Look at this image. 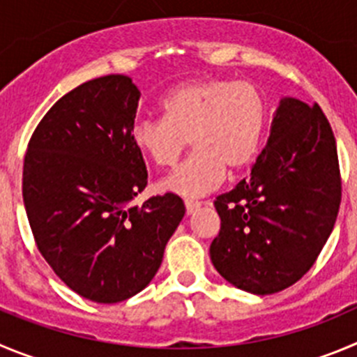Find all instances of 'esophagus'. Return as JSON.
Listing matches in <instances>:
<instances>
[{
  "label": "esophagus",
  "instance_id": "1",
  "mask_svg": "<svg viewBox=\"0 0 357 357\" xmlns=\"http://www.w3.org/2000/svg\"><path fill=\"white\" fill-rule=\"evenodd\" d=\"M201 202L197 201H185V208H186V215H194L199 208H201Z\"/></svg>",
  "mask_w": 357,
  "mask_h": 357
}]
</instances>
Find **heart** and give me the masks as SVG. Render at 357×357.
<instances>
[{"instance_id":"1","label":"heart","mask_w":357,"mask_h":357,"mask_svg":"<svg viewBox=\"0 0 357 357\" xmlns=\"http://www.w3.org/2000/svg\"><path fill=\"white\" fill-rule=\"evenodd\" d=\"M162 118L139 119L133 146L158 167H171L188 141V160L162 181V188L183 197L209 194L225 171L241 172L254 162L266 130V100L250 82L206 77L172 88L163 96Z\"/></svg>"}]
</instances>
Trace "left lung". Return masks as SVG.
Returning a JSON list of instances; mask_svg holds the SVG:
<instances>
[{
    "mask_svg": "<svg viewBox=\"0 0 357 357\" xmlns=\"http://www.w3.org/2000/svg\"><path fill=\"white\" fill-rule=\"evenodd\" d=\"M340 201L338 153L328 118L317 103L282 98L252 174L216 197L213 266L252 294L291 287L317 261Z\"/></svg>",
    "mask_w": 357,
    "mask_h": 357,
    "instance_id": "8db88e82",
    "label": "left lung"
}]
</instances>
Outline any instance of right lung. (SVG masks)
Here are the masks:
<instances>
[{
	"label": "right lung",
	"mask_w": 357,
	"mask_h": 357,
	"mask_svg": "<svg viewBox=\"0 0 357 357\" xmlns=\"http://www.w3.org/2000/svg\"><path fill=\"white\" fill-rule=\"evenodd\" d=\"M139 98L132 79L118 73L77 86L43 116L24 156L22 197L40 254L95 303L141 292L185 216L174 194L130 206L148 185L132 141Z\"/></svg>",
	"instance_id": "obj_1"
}]
</instances>
